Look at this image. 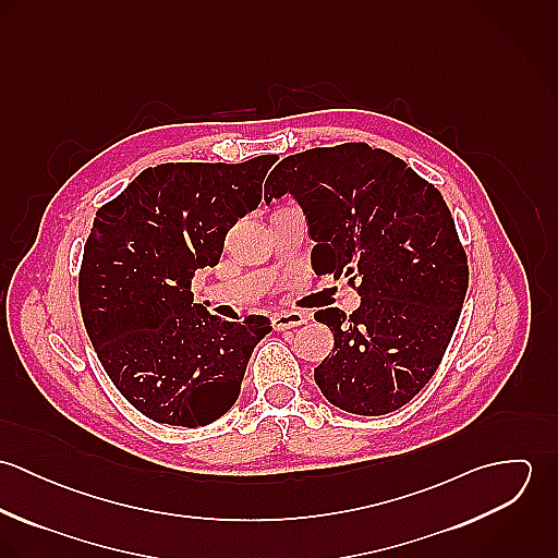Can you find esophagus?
Wrapping results in <instances>:
<instances>
[{"instance_id":"1","label":"esophagus","mask_w":558,"mask_h":558,"mask_svg":"<svg viewBox=\"0 0 558 558\" xmlns=\"http://www.w3.org/2000/svg\"><path fill=\"white\" fill-rule=\"evenodd\" d=\"M270 322H272L275 330H286V328H294V326L305 324L307 316L301 314V312H281V314H275Z\"/></svg>"}]
</instances>
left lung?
I'll return each instance as SVG.
<instances>
[{
  "label": "left lung",
  "mask_w": 558,
  "mask_h": 558,
  "mask_svg": "<svg viewBox=\"0 0 558 558\" xmlns=\"http://www.w3.org/2000/svg\"><path fill=\"white\" fill-rule=\"evenodd\" d=\"M266 202L290 193L316 246V275L348 277L361 305L314 318L332 352L314 369L322 396L363 416L389 414L438 369L469 290V259L440 191L367 144L314 148L281 160Z\"/></svg>",
  "instance_id": "obj_1"
}]
</instances>
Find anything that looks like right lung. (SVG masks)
I'll use <instances>...</instances> for the list:
<instances>
[{"label": "right lung", "instance_id": "1", "mask_svg": "<svg viewBox=\"0 0 558 558\" xmlns=\"http://www.w3.org/2000/svg\"><path fill=\"white\" fill-rule=\"evenodd\" d=\"M277 159L162 162L96 213L80 270L83 324L116 389L157 423L199 427L223 416L272 330L264 316H213L193 303L191 281L219 264Z\"/></svg>", "mask_w": 558, "mask_h": 558}]
</instances>
